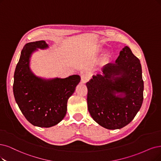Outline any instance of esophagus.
Here are the masks:
<instances>
[{
    "mask_svg": "<svg viewBox=\"0 0 161 161\" xmlns=\"http://www.w3.org/2000/svg\"><path fill=\"white\" fill-rule=\"evenodd\" d=\"M89 76L86 74H83L81 76V82L82 84H86V82H87L89 81Z\"/></svg>",
    "mask_w": 161,
    "mask_h": 161,
    "instance_id": "1",
    "label": "esophagus"
}]
</instances>
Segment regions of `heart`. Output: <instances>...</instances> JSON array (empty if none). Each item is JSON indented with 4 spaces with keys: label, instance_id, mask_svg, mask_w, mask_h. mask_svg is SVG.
Segmentation results:
<instances>
[{
    "label": "heart",
    "instance_id": "obj_1",
    "mask_svg": "<svg viewBox=\"0 0 161 161\" xmlns=\"http://www.w3.org/2000/svg\"><path fill=\"white\" fill-rule=\"evenodd\" d=\"M102 47H98L97 48V50L96 52L97 53H99L102 52ZM112 59V54L110 53V52H108V53H105V54L103 55V56L102 57V58H101L100 59V65H106L107 64H108L110 61L111 59Z\"/></svg>",
    "mask_w": 161,
    "mask_h": 161
}]
</instances>
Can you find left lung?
Segmentation results:
<instances>
[{
  "label": "left lung",
  "mask_w": 161,
  "mask_h": 161,
  "mask_svg": "<svg viewBox=\"0 0 161 161\" xmlns=\"http://www.w3.org/2000/svg\"><path fill=\"white\" fill-rule=\"evenodd\" d=\"M87 108L93 120L108 129L124 127L139 111L143 101L144 82L139 59L127 46L115 64H107L103 74L86 84Z\"/></svg>",
  "instance_id": "8db88e82"
}]
</instances>
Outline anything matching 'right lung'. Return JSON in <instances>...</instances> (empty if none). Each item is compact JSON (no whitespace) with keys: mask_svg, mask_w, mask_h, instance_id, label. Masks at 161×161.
Listing matches in <instances>:
<instances>
[{"mask_svg":"<svg viewBox=\"0 0 161 161\" xmlns=\"http://www.w3.org/2000/svg\"><path fill=\"white\" fill-rule=\"evenodd\" d=\"M49 47L44 40L26 44L21 51L14 75L13 93L22 114L34 126L51 127L58 124L67 112V103L80 82L79 75L65 78H45L35 75L31 59L38 49Z\"/></svg>","mask_w":161,"mask_h":161,"instance_id":"1","label":"right lung"}]
</instances>
